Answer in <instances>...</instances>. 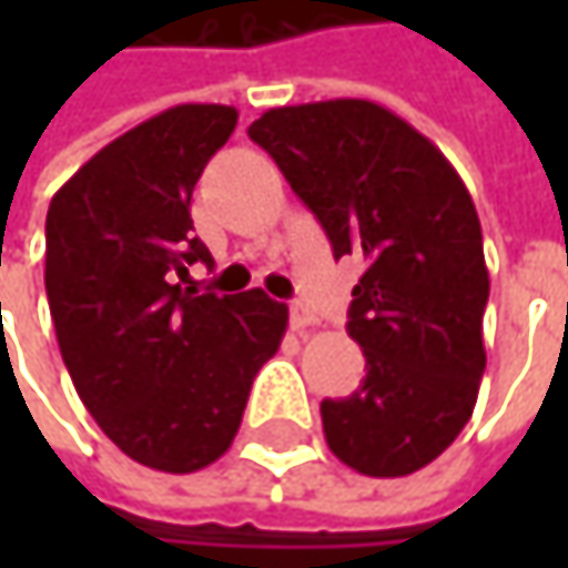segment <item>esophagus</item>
<instances>
[{
	"mask_svg": "<svg viewBox=\"0 0 568 568\" xmlns=\"http://www.w3.org/2000/svg\"><path fill=\"white\" fill-rule=\"evenodd\" d=\"M288 322H292V328H295V332H305L308 325H315V315H312V308H308V305L295 302V305L288 308Z\"/></svg>",
	"mask_w": 568,
	"mask_h": 568,
	"instance_id": "34e87169",
	"label": "esophagus"
}]
</instances>
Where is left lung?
Segmentation results:
<instances>
[{
    "instance_id": "obj_1",
    "label": "left lung",
    "mask_w": 568,
    "mask_h": 568,
    "mask_svg": "<svg viewBox=\"0 0 568 568\" xmlns=\"http://www.w3.org/2000/svg\"><path fill=\"white\" fill-rule=\"evenodd\" d=\"M250 138L318 216L335 260L365 263L348 305L365 382L322 400L328 450L365 477L427 467L470 420L487 368L490 273L460 173L365 98L270 108Z\"/></svg>"
}]
</instances>
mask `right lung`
<instances>
[{
  "label": "right lung",
  "mask_w": 568,
  "mask_h": 568,
  "mask_svg": "<svg viewBox=\"0 0 568 568\" xmlns=\"http://www.w3.org/2000/svg\"><path fill=\"white\" fill-rule=\"evenodd\" d=\"M230 104H176L101 148L45 220V292L74 392L138 464L193 474L220 460L288 308L263 288H183L213 263L190 196L236 131Z\"/></svg>",
  "instance_id": "add662e5"
}]
</instances>
